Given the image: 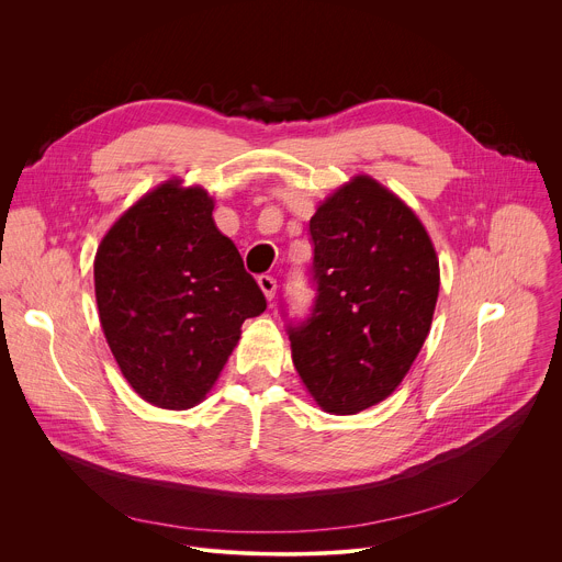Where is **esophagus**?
<instances>
[{"label":"esophagus","mask_w":562,"mask_h":562,"mask_svg":"<svg viewBox=\"0 0 562 562\" xmlns=\"http://www.w3.org/2000/svg\"><path fill=\"white\" fill-rule=\"evenodd\" d=\"M258 284H260V289L265 291L267 300H273V295H276V289H278V284H276V278H273V276H260V278H258Z\"/></svg>","instance_id":"esophagus-1"}]
</instances>
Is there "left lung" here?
<instances>
[{
  "label": "left lung",
  "mask_w": 562,
  "mask_h": 562,
  "mask_svg": "<svg viewBox=\"0 0 562 562\" xmlns=\"http://www.w3.org/2000/svg\"><path fill=\"white\" fill-rule=\"evenodd\" d=\"M308 233L315 300L286 325L293 364L319 407L351 416L391 395L420 353L438 258L416 213L369 176L319 204Z\"/></svg>",
  "instance_id": "left-lung-1"
}]
</instances>
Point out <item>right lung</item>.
I'll return each instance as SVG.
<instances>
[{
  "instance_id": "add662e5",
  "label": "right lung",
  "mask_w": 562,
  "mask_h": 562,
  "mask_svg": "<svg viewBox=\"0 0 562 562\" xmlns=\"http://www.w3.org/2000/svg\"><path fill=\"white\" fill-rule=\"evenodd\" d=\"M213 200L180 180L137 200L95 256V300L122 375L146 403L191 409L215 384L265 293L213 222Z\"/></svg>"
}]
</instances>
